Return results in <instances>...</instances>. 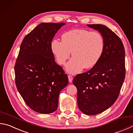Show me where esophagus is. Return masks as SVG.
<instances>
[{
    "mask_svg": "<svg viewBox=\"0 0 133 133\" xmlns=\"http://www.w3.org/2000/svg\"><path fill=\"white\" fill-rule=\"evenodd\" d=\"M68 78H69V81L70 82V83H71L72 81H73V77H72L71 76H70V75H68Z\"/></svg>",
    "mask_w": 133,
    "mask_h": 133,
    "instance_id": "34e87169",
    "label": "esophagus"
}]
</instances>
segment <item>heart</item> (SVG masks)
<instances>
[{"mask_svg":"<svg viewBox=\"0 0 133 133\" xmlns=\"http://www.w3.org/2000/svg\"><path fill=\"white\" fill-rule=\"evenodd\" d=\"M51 49L57 62L64 65L72 52L73 58L66 64L70 73L77 74L84 67L90 69L98 63L104 49L100 33L85 29H74L63 34L62 41L53 40Z\"/></svg>","mask_w":133,"mask_h":133,"instance_id":"1","label":"heart"}]
</instances>
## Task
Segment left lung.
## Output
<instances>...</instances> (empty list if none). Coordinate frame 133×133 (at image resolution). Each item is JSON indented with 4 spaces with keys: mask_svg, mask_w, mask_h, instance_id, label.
<instances>
[{
    "mask_svg": "<svg viewBox=\"0 0 133 133\" xmlns=\"http://www.w3.org/2000/svg\"><path fill=\"white\" fill-rule=\"evenodd\" d=\"M98 30L104 49L98 63L78 74L73 83L77 89V104L84 114L95 115L110 108L119 95L125 75V50L120 38L105 25L87 24Z\"/></svg>",
    "mask_w": 133,
    "mask_h": 133,
    "instance_id": "left-lung-1",
    "label": "left lung"
}]
</instances>
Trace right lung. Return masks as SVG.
<instances>
[{
	"instance_id": "right-lung-1",
	"label": "right lung",
	"mask_w": 133,
	"mask_h": 133,
	"mask_svg": "<svg viewBox=\"0 0 133 133\" xmlns=\"http://www.w3.org/2000/svg\"><path fill=\"white\" fill-rule=\"evenodd\" d=\"M64 24H40L21 43L14 66L16 85L26 104L38 113L55 112L60 92L69 83L67 75L55 62L51 49L55 34Z\"/></svg>"
}]
</instances>
